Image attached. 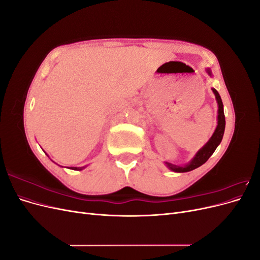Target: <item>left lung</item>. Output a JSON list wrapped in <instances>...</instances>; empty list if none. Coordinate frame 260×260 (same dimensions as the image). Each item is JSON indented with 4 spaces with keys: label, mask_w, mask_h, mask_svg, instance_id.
I'll return each instance as SVG.
<instances>
[{
    "label": "left lung",
    "mask_w": 260,
    "mask_h": 260,
    "mask_svg": "<svg viewBox=\"0 0 260 260\" xmlns=\"http://www.w3.org/2000/svg\"><path fill=\"white\" fill-rule=\"evenodd\" d=\"M207 72L210 75V70H207ZM212 92L215 93L217 102H218V125H217V128L214 132V135H212V137L210 138L208 142L200 149L198 154L195 155V157L192 159V161L190 164H187L186 166L178 167V166H176V165L166 162V165L171 170H174L176 172H187V171H191L195 168H199L200 166H202L203 164H205L208 160L209 157L212 154H214V152L216 151L217 146L220 144V142H221L223 133H224V128H225L223 104H222L221 98H220L217 90L212 89Z\"/></svg>",
    "instance_id": "8db88e82"
}]
</instances>
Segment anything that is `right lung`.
I'll return each mask as SVG.
<instances>
[{
    "instance_id": "right-lung-1",
    "label": "right lung",
    "mask_w": 260,
    "mask_h": 260,
    "mask_svg": "<svg viewBox=\"0 0 260 260\" xmlns=\"http://www.w3.org/2000/svg\"><path fill=\"white\" fill-rule=\"evenodd\" d=\"M84 167H72L70 169H73V170H82Z\"/></svg>"
}]
</instances>
